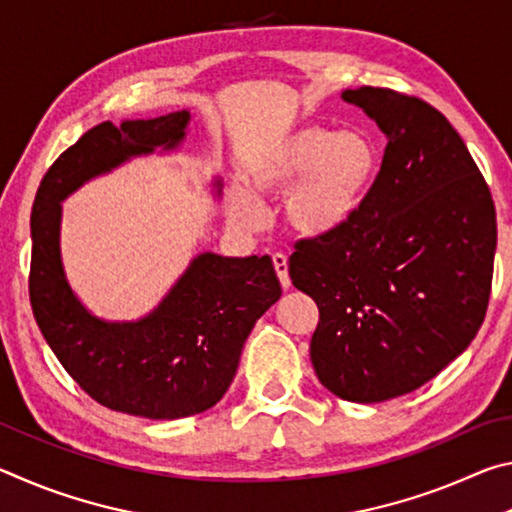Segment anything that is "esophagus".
<instances>
[{
  "label": "esophagus",
  "instance_id": "1",
  "mask_svg": "<svg viewBox=\"0 0 512 512\" xmlns=\"http://www.w3.org/2000/svg\"><path fill=\"white\" fill-rule=\"evenodd\" d=\"M273 266H275V273L280 277L282 287L289 289L291 287V277H289V259L284 253H275L273 255Z\"/></svg>",
  "mask_w": 512,
  "mask_h": 512
}]
</instances>
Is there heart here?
Segmentation results:
<instances>
[{"label":"heart","mask_w":512,"mask_h":512,"mask_svg":"<svg viewBox=\"0 0 512 512\" xmlns=\"http://www.w3.org/2000/svg\"><path fill=\"white\" fill-rule=\"evenodd\" d=\"M377 167L379 151L368 133L302 126L248 155L246 189H230L228 216L237 228L255 230L264 219L257 198L284 194V221L296 235H332L357 214Z\"/></svg>","instance_id":"obj_1"}]
</instances>
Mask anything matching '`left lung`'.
Segmentation results:
<instances>
[{"label":"left lung","mask_w":512,"mask_h":512,"mask_svg":"<svg viewBox=\"0 0 512 512\" xmlns=\"http://www.w3.org/2000/svg\"><path fill=\"white\" fill-rule=\"evenodd\" d=\"M386 135L375 183L332 235L296 241L293 287L318 305L311 363L348 402H386L449 366L479 332L497 248L490 187L427 101L345 90Z\"/></svg>","instance_id":"left-lung-1"}]
</instances>
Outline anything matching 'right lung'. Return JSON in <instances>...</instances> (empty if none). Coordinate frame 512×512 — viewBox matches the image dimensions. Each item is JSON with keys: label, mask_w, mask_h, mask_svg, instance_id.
<instances>
[{"label": "right lung", "mask_w": 512, "mask_h": 512, "mask_svg": "<svg viewBox=\"0 0 512 512\" xmlns=\"http://www.w3.org/2000/svg\"><path fill=\"white\" fill-rule=\"evenodd\" d=\"M189 112L94 126L51 164L31 210L29 298L42 336L92 400L151 420L203 413L228 391L257 318L282 296L271 257L198 255L149 316L108 323L69 287L60 201L133 155L176 149Z\"/></svg>", "instance_id": "right-lung-1"}]
</instances>
